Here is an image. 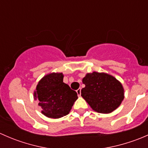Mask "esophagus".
Listing matches in <instances>:
<instances>
[{
	"label": "esophagus",
	"mask_w": 148,
	"mask_h": 148,
	"mask_svg": "<svg viewBox=\"0 0 148 148\" xmlns=\"http://www.w3.org/2000/svg\"><path fill=\"white\" fill-rule=\"evenodd\" d=\"M77 95H78L79 97L81 96V88H79V89H77Z\"/></svg>",
	"instance_id": "esophagus-1"
}]
</instances>
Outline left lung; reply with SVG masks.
Instances as JSON below:
<instances>
[{
    "instance_id": "left-lung-1",
    "label": "left lung",
    "mask_w": 148,
    "mask_h": 148,
    "mask_svg": "<svg viewBox=\"0 0 148 148\" xmlns=\"http://www.w3.org/2000/svg\"><path fill=\"white\" fill-rule=\"evenodd\" d=\"M82 82L85 87L81 91L82 97L97 112L111 113L125 97V90L120 82L107 73H87Z\"/></svg>"
}]
</instances>
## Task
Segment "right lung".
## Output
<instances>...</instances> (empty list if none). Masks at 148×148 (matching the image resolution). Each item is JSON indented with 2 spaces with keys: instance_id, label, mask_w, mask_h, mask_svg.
<instances>
[{
  "instance_id": "1",
  "label": "right lung",
  "mask_w": 148,
  "mask_h": 148,
  "mask_svg": "<svg viewBox=\"0 0 148 148\" xmlns=\"http://www.w3.org/2000/svg\"><path fill=\"white\" fill-rule=\"evenodd\" d=\"M62 73H50L44 76L34 91V99L38 100L41 112L50 118H60L69 113L77 94L63 82Z\"/></svg>"
}]
</instances>
